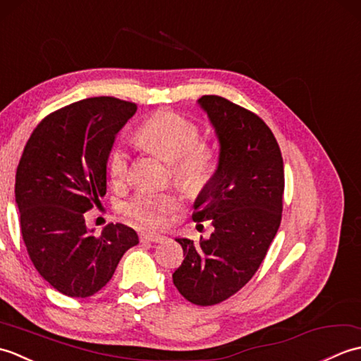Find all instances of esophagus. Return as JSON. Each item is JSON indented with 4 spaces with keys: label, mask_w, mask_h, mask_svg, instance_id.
Here are the masks:
<instances>
[{
    "label": "esophagus",
    "mask_w": 361,
    "mask_h": 361,
    "mask_svg": "<svg viewBox=\"0 0 361 361\" xmlns=\"http://www.w3.org/2000/svg\"><path fill=\"white\" fill-rule=\"evenodd\" d=\"M141 242H152V243H163L166 240L164 235L159 234H141L140 235Z\"/></svg>",
    "instance_id": "esophagus-1"
}]
</instances>
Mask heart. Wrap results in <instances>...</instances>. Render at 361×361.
Segmentation results:
<instances>
[{"label":"heart","instance_id":"obj_1","mask_svg":"<svg viewBox=\"0 0 361 361\" xmlns=\"http://www.w3.org/2000/svg\"><path fill=\"white\" fill-rule=\"evenodd\" d=\"M200 140L202 130L197 122L175 111L153 113L136 130L137 144L171 161L175 180L192 194L206 188L217 167L216 152ZM109 171L116 181L128 176L130 153L122 145H116L110 152ZM176 206L178 200L175 195L142 189L126 203L124 212L136 225L161 228Z\"/></svg>","mask_w":361,"mask_h":361}]
</instances>
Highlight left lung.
<instances>
[{"label": "left lung", "mask_w": 361, "mask_h": 361, "mask_svg": "<svg viewBox=\"0 0 361 361\" xmlns=\"http://www.w3.org/2000/svg\"><path fill=\"white\" fill-rule=\"evenodd\" d=\"M198 102L220 141L219 167L195 202L194 221L211 220L209 239H176L185 252L172 274L189 302L231 298L259 270L282 219L283 161L273 132L256 113L220 96Z\"/></svg>", "instance_id": "8db88e82"}]
</instances>
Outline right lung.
Returning <instances> with one entry per match:
<instances>
[{"label":"right lung","mask_w":361,"mask_h":361,"mask_svg":"<svg viewBox=\"0 0 361 361\" xmlns=\"http://www.w3.org/2000/svg\"><path fill=\"white\" fill-rule=\"evenodd\" d=\"M136 109L110 96L83 99L42 119L23 150L15 175L23 242L37 271L66 296L97 293L140 243L127 225L109 224L101 235L85 225L106 192L114 136Z\"/></svg>","instance_id":"obj_1"}]
</instances>
